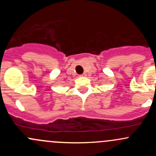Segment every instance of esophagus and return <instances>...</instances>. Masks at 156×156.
<instances>
[{"label": "esophagus", "instance_id": "obj_1", "mask_svg": "<svg viewBox=\"0 0 156 156\" xmlns=\"http://www.w3.org/2000/svg\"><path fill=\"white\" fill-rule=\"evenodd\" d=\"M80 76H81V77H84V76H86V75H85V74H82V75H80Z\"/></svg>", "mask_w": 156, "mask_h": 156}]
</instances>
